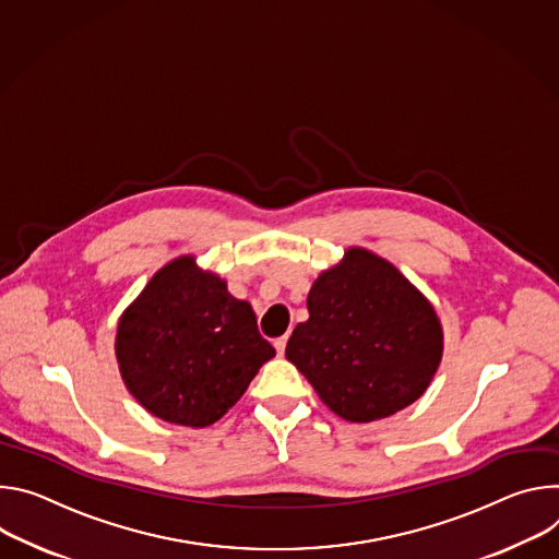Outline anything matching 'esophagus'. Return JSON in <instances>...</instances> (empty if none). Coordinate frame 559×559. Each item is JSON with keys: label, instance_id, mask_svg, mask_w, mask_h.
Wrapping results in <instances>:
<instances>
[{"label": "esophagus", "instance_id": "34e87169", "mask_svg": "<svg viewBox=\"0 0 559 559\" xmlns=\"http://www.w3.org/2000/svg\"><path fill=\"white\" fill-rule=\"evenodd\" d=\"M286 342H288V337H286V335H284V337H277V340L273 342V346H275V350H277L280 355L286 350Z\"/></svg>", "mask_w": 559, "mask_h": 559}]
</instances>
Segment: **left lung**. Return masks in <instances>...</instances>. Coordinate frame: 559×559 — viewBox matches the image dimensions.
I'll use <instances>...</instances> for the list:
<instances>
[{
    "label": "left lung",
    "mask_w": 559,
    "mask_h": 559,
    "mask_svg": "<svg viewBox=\"0 0 559 559\" xmlns=\"http://www.w3.org/2000/svg\"><path fill=\"white\" fill-rule=\"evenodd\" d=\"M286 357L348 421L389 417L428 389L444 335L436 308L386 260L348 248L308 293Z\"/></svg>",
    "instance_id": "8db88e82"
}]
</instances>
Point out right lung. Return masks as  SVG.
<instances>
[{
  "instance_id": "obj_1",
  "label": "right lung",
  "mask_w": 559,
  "mask_h": 559,
  "mask_svg": "<svg viewBox=\"0 0 559 559\" xmlns=\"http://www.w3.org/2000/svg\"><path fill=\"white\" fill-rule=\"evenodd\" d=\"M115 355L133 397L179 426L215 424L275 348L253 308L183 255L159 269L117 324Z\"/></svg>"
}]
</instances>
